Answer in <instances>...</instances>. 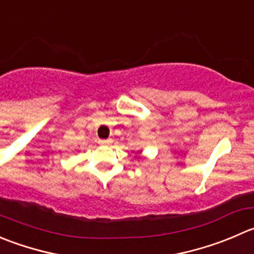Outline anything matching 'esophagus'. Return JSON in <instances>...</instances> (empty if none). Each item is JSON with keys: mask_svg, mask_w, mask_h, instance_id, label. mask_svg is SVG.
I'll return each mask as SVG.
<instances>
[{"mask_svg": "<svg viewBox=\"0 0 254 254\" xmlns=\"http://www.w3.org/2000/svg\"><path fill=\"white\" fill-rule=\"evenodd\" d=\"M110 142V140H99L100 145H108Z\"/></svg>", "mask_w": 254, "mask_h": 254, "instance_id": "1", "label": "esophagus"}]
</instances>
